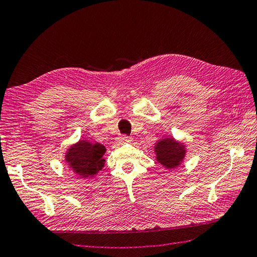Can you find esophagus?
<instances>
[{
  "mask_svg": "<svg viewBox=\"0 0 257 257\" xmlns=\"http://www.w3.org/2000/svg\"><path fill=\"white\" fill-rule=\"evenodd\" d=\"M118 141H119L120 143H127V142H132V137H129V136H125V135H122V136H120V137L118 138Z\"/></svg>",
  "mask_w": 257,
  "mask_h": 257,
  "instance_id": "esophagus-1",
  "label": "esophagus"
}]
</instances>
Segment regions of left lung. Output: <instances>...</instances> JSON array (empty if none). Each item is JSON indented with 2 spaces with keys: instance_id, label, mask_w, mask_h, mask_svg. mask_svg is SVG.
<instances>
[{
  "instance_id": "left-lung-1",
  "label": "left lung",
  "mask_w": 257,
  "mask_h": 257,
  "mask_svg": "<svg viewBox=\"0 0 257 257\" xmlns=\"http://www.w3.org/2000/svg\"><path fill=\"white\" fill-rule=\"evenodd\" d=\"M155 153L157 162L165 169L171 170L179 166L184 160L185 146L174 138H164L156 143Z\"/></svg>"
}]
</instances>
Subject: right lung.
Instances as JSON below:
<instances>
[{
  "instance_id": "1",
  "label": "right lung",
  "mask_w": 257,
  "mask_h": 257,
  "mask_svg": "<svg viewBox=\"0 0 257 257\" xmlns=\"http://www.w3.org/2000/svg\"><path fill=\"white\" fill-rule=\"evenodd\" d=\"M106 148L99 143H88L80 141L74 144L66 152V163H68L74 173L83 177H92L104 166L103 158Z\"/></svg>"
}]
</instances>
